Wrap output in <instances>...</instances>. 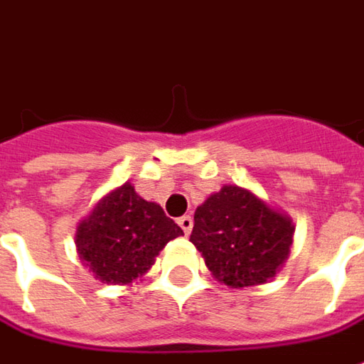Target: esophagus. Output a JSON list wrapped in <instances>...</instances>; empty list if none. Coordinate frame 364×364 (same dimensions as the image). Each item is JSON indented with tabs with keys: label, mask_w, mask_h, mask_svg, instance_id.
<instances>
[{
	"label": "esophagus",
	"mask_w": 364,
	"mask_h": 364,
	"mask_svg": "<svg viewBox=\"0 0 364 364\" xmlns=\"http://www.w3.org/2000/svg\"><path fill=\"white\" fill-rule=\"evenodd\" d=\"M177 225L181 226L185 235H191V230H193V218H191L189 215H185V217L177 218Z\"/></svg>",
	"instance_id": "1"
}]
</instances>
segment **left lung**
Listing matches in <instances>:
<instances>
[{
  "label": "left lung",
  "instance_id": "1",
  "mask_svg": "<svg viewBox=\"0 0 364 364\" xmlns=\"http://www.w3.org/2000/svg\"><path fill=\"white\" fill-rule=\"evenodd\" d=\"M296 225L250 189L225 185L195 210L191 242L228 288L270 282L288 260Z\"/></svg>",
  "mask_w": 364,
  "mask_h": 364
}]
</instances>
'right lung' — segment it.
<instances>
[{
	"instance_id": "obj_1",
	"label": "right lung",
	"mask_w": 364,
	"mask_h": 364,
	"mask_svg": "<svg viewBox=\"0 0 364 364\" xmlns=\"http://www.w3.org/2000/svg\"><path fill=\"white\" fill-rule=\"evenodd\" d=\"M181 235L164 208L139 197L128 181L106 193L78 223L75 244L94 278L132 286L156 264L165 244Z\"/></svg>"
}]
</instances>
